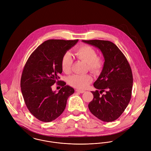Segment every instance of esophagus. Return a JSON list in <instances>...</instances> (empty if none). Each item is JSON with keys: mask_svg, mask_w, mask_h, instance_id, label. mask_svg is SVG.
I'll use <instances>...</instances> for the list:
<instances>
[{"mask_svg": "<svg viewBox=\"0 0 151 151\" xmlns=\"http://www.w3.org/2000/svg\"><path fill=\"white\" fill-rule=\"evenodd\" d=\"M76 91L79 92V93H84L85 91H82V90H79V89H76Z\"/></svg>", "mask_w": 151, "mask_h": 151, "instance_id": "esophagus-1", "label": "esophagus"}]
</instances>
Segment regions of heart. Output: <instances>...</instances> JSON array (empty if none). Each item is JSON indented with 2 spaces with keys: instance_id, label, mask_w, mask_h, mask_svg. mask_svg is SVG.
<instances>
[{
  "instance_id": "heart-1",
  "label": "heart",
  "mask_w": 151,
  "mask_h": 151,
  "mask_svg": "<svg viewBox=\"0 0 151 151\" xmlns=\"http://www.w3.org/2000/svg\"><path fill=\"white\" fill-rule=\"evenodd\" d=\"M76 58L88 63L89 70L95 73H99L103 69L104 65L103 59L97 56L96 51L89 45H82L78 48L75 51ZM73 64V59L69 52H65L61 59V68L65 73H70ZM92 81L91 75H74L71 76L69 79V84L79 89H85L88 88Z\"/></svg>"
}]
</instances>
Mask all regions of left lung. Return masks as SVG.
<instances>
[{"instance_id": "8db88e82", "label": "left lung", "mask_w": 151, "mask_h": 151, "mask_svg": "<svg viewBox=\"0 0 151 151\" xmlns=\"http://www.w3.org/2000/svg\"><path fill=\"white\" fill-rule=\"evenodd\" d=\"M101 51L104 58L103 70L94 83L100 90L91 91L93 99L88 107L97 118L111 122L120 117L131 97L133 77L131 66L125 55L113 42L99 40H82ZM104 91L105 95H99Z\"/></svg>"}]
</instances>
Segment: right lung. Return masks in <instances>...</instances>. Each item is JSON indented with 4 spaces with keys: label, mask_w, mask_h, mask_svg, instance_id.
<instances>
[{
    "label": "right lung",
    "mask_w": 151,
    "mask_h": 151,
    "mask_svg": "<svg viewBox=\"0 0 151 151\" xmlns=\"http://www.w3.org/2000/svg\"><path fill=\"white\" fill-rule=\"evenodd\" d=\"M78 41L48 40L39 45L27 60L21 78L20 87L25 104L38 120L50 122L64 111L73 88L59 81L61 59L66 51ZM60 83H59V82ZM57 83L62 88L58 93L51 87Z\"/></svg>",
    "instance_id": "right-lung-1"
}]
</instances>
